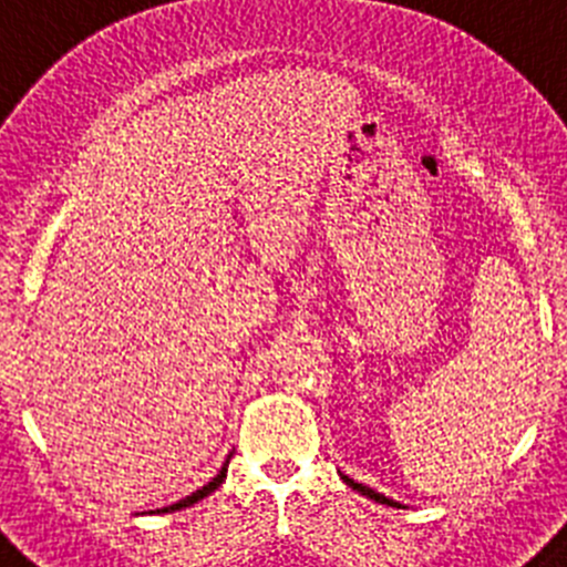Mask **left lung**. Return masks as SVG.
<instances>
[{
    "instance_id": "left-lung-1",
    "label": "left lung",
    "mask_w": 567,
    "mask_h": 567,
    "mask_svg": "<svg viewBox=\"0 0 567 567\" xmlns=\"http://www.w3.org/2000/svg\"><path fill=\"white\" fill-rule=\"evenodd\" d=\"M343 483H346V485H352L354 491H360V494H363V497L374 499V503H383V505H398V503H392V499H389V497H383V494H378V491H372V488H369V485H363V483H354V480H349V477H343Z\"/></svg>"
}]
</instances>
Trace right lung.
Masks as SVG:
<instances>
[{"label":"right lung","mask_w":567,"mask_h":567,"mask_svg":"<svg viewBox=\"0 0 567 567\" xmlns=\"http://www.w3.org/2000/svg\"><path fill=\"white\" fill-rule=\"evenodd\" d=\"M227 465H229V460H227V463L221 465V471H218V474H215V477L209 480L207 485H204V488L193 491V494H189V497H184V499H178V503H175V505H167V508H162V514H167V511H182V508H189V505H193V503H198V499H204V497H207V494H213V491L224 483V477H227Z\"/></svg>","instance_id":"1"}]
</instances>
